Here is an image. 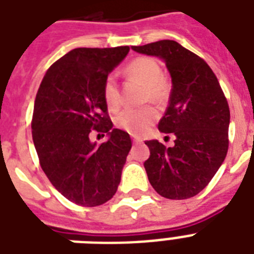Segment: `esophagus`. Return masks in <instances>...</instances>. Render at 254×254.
<instances>
[{"label": "esophagus", "instance_id": "esophagus-1", "mask_svg": "<svg viewBox=\"0 0 254 254\" xmlns=\"http://www.w3.org/2000/svg\"><path fill=\"white\" fill-rule=\"evenodd\" d=\"M133 142H134V143H141V142H142V139L138 138V137H133Z\"/></svg>", "mask_w": 254, "mask_h": 254}]
</instances>
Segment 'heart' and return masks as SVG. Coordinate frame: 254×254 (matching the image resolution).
<instances>
[{
  "mask_svg": "<svg viewBox=\"0 0 254 254\" xmlns=\"http://www.w3.org/2000/svg\"><path fill=\"white\" fill-rule=\"evenodd\" d=\"M127 73L130 77H134L139 83L146 87L143 100L159 103L167 95V85L162 79V68L153 58H138L131 62L127 67ZM104 100L107 107L111 111L119 109L121 104L119 85L115 75H109L105 79L103 88ZM158 113L153 107L129 108L125 109L116 117V125L131 135L145 134L155 120Z\"/></svg>",
  "mask_w": 254,
  "mask_h": 254,
  "instance_id": "obj_1",
  "label": "heart"
}]
</instances>
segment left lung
Segmentation results:
<instances>
[{
    "label": "left lung",
    "mask_w": 254,
    "mask_h": 254,
    "mask_svg": "<svg viewBox=\"0 0 254 254\" xmlns=\"http://www.w3.org/2000/svg\"><path fill=\"white\" fill-rule=\"evenodd\" d=\"M138 54L162 59L171 76L169 107L159 131L175 135L173 147L146 141L150 157L143 166L153 189L167 199L200 192L224 162L228 151L229 107L217 77L201 58L178 42L131 46Z\"/></svg>",
    "instance_id": "8db88e82"
}]
</instances>
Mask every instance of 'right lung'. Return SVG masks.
<instances>
[{
	"instance_id": "add662e5",
	"label": "right lung",
	"mask_w": 254,
	"mask_h": 254,
	"mask_svg": "<svg viewBox=\"0 0 254 254\" xmlns=\"http://www.w3.org/2000/svg\"><path fill=\"white\" fill-rule=\"evenodd\" d=\"M129 50H71L47 69L38 89L31 130L42 170L79 205L96 207L112 199L130 151V137L113 127L103 93L105 79ZM92 128L107 132V142L92 143Z\"/></svg>"
}]
</instances>
